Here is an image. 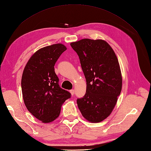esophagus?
I'll use <instances>...</instances> for the list:
<instances>
[{"instance_id":"34e87169","label":"esophagus","mask_w":151,"mask_h":151,"mask_svg":"<svg viewBox=\"0 0 151 151\" xmlns=\"http://www.w3.org/2000/svg\"><path fill=\"white\" fill-rule=\"evenodd\" d=\"M70 93H71V95H74V93H75V91H74V90H70Z\"/></svg>"}]
</instances>
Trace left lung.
Returning a JSON list of instances; mask_svg holds the SVG:
<instances>
[{"label":"left lung","instance_id":"obj_1","mask_svg":"<svg viewBox=\"0 0 151 151\" xmlns=\"http://www.w3.org/2000/svg\"><path fill=\"white\" fill-rule=\"evenodd\" d=\"M70 45L78 55L86 81L85 95L77 99L78 108L89 122H100L111 114L122 90L118 59L102 40L83 39Z\"/></svg>","mask_w":151,"mask_h":151}]
</instances>
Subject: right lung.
Here are the masks:
<instances>
[{"label": "right lung", "instance_id": "obj_1", "mask_svg": "<svg viewBox=\"0 0 151 151\" xmlns=\"http://www.w3.org/2000/svg\"><path fill=\"white\" fill-rule=\"evenodd\" d=\"M67 47L61 43L47 46L29 59L24 68L21 86L28 111L43 123L59 116L61 105L71 94L59 85L54 65Z\"/></svg>", "mask_w": 151, "mask_h": 151}]
</instances>
